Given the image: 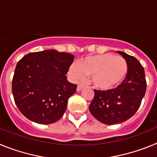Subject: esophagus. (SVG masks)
I'll use <instances>...</instances> for the list:
<instances>
[{
  "mask_svg": "<svg viewBox=\"0 0 157 157\" xmlns=\"http://www.w3.org/2000/svg\"><path fill=\"white\" fill-rule=\"evenodd\" d=\"M83 87H85V85H84V84H78L77 86V91L82 90Z\"/></svg>",
  "mask_w": 157,
  "mask_h": 157,
  "instance_id": "34e87169",
  "label": "esophagus"
}]
</instances>
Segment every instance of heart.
<instances>
[{
  "instance_id": "obj_1",
  "label": "heart",
  "mask_w": 157,
  "mask_h": 157,
  "mask_svg": "<svg viewBox=\"0 0 157 157\" xmlns=\"http://www.w3.org/2000/svg\"><path fill=\"white\" fill-rule=\"evenodd\" d=\"M127 71L128 65L125 59L111 53L88 56L69 69L75 80L82 81L86 76H92L94 85L104 90L120 85L125 79Z\"/></svg>"
}]
</instances>
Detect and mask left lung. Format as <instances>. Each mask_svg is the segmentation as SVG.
Instances as JSON below:
<instances>
[{"label":"left lung","instance_id":"8db88e82","mask_svg":"<svg viewBox=\"0 0 157 157\" xmlns=\"http://www.w3.org/2000/svg\"><path fill=\"white\" fill-rule=\"evenodd\" d=\"M128 65L125 79L116 89L94 90V98L89 109L101 123L113 125L127 121L138 110L146 91L145 70L138 59L118 51Z\"/></svg>","mask_w":157,"mask_h":157}]
</instances>
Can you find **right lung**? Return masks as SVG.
I'll use <instances>...</instances> for the list:
<instances>
[{
	"instance_id": "right-lung-1",
	"label": "right lung",
	"mask_w": 157,
	"mask_h": 157,
	"mask_svg": "<svg viewBox=\"0 0 157 157\" xmlns=\"http://www.w3.org/2000/svg\"><path fill=\"white\" fill-rule=\"evenodd\" d=\"M73 55L54 49L30 52L17 63L12 78L14 101L22 114L40 124L63 116L77 85L67 80Z\"/></svg>"
}]
</instances>
